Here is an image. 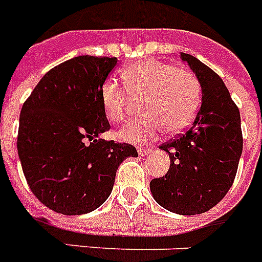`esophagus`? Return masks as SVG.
<instances>
[{
  "label": "esophagus",
  "instance_id": "obj_1",
  "mask_svg": "<svg viewBox=\"0 0 262 262\" xmlns=\"http://www.w3.org/2000/svg\"><path fill=\"white\" fill-rule=\"evenodd\" d=\"M152 149H153L152 146H138L137 148V150L140 155H148V153L152 152Z\"/></svg>",
  "mask_w": 262,
  "mask_h": 262
}]
</instances>
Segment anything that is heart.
<instances>
[{"instance_id": "obj_1", "label": "heart", "mask_w": 262, "mask_h": 262, "mask_svg": "<svg viewBox=\"0 0 262 262\" xmlns=\"http://www.w3.org/2000/svg\"><path fill=\"white\" fill-rule=\"evenodd\" d=\"M127 93L142 98L144 117L120 132L125 141L142 144L152 141L164 127L169 135L184 130L201 105L202 87L190 70L178 69L164 61H138L121 72ZM101 103L106 118L113 124L124 122L129 112V98L124 87L114 80H106L101 87Z\"/></svg>"}]
</instances>
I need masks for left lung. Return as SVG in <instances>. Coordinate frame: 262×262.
<instances>
[{
  "mask_svg": "<svg viewBox=\"0 0 262 262\" xmlns=\"http://www.w3.org/2000/svg\"><path fill=\"white\" fill-rule=\"evenodd\" d=\"M201 82L202 105L192 125L159 148L169 155L164 176L152 179L150 192L168 211L195 215L222 201L234 183L242 153L241 116L216 72L180 52Z\"/></svg>",
  "mask_w": 262,
  "mask_h": 262,
  "instance_id": "1",
  "label": "left lung"
}]
</instances>
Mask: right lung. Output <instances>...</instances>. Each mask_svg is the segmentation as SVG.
Returning <instances> with one entry per match:
<instances>
[{
	"label": "right lung",
	"instance_id": "add662e5",
	"mask_svg": "<svg viewBox=\"0 0 262 262\" xmlns=\"http://www.w3.org/2000/svg\"><path fill=\"white\" fill-rule=\"evenodd\" d=\"M117 57L83 55L42 76L20 113L17 150L35 196L51 210L80 215L98 208L112 193L117 169L137 150L106 141L110 129L101 87Z\"/></svg>",
	"mask_w": 262,
	"mask_h": 262
}]
</instances>
